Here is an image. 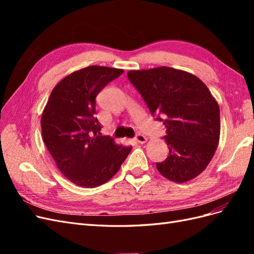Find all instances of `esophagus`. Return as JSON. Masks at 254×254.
I'll return each instance as SVG.
<instances>
[{
  "label": "esophagus",
  "instance_id": "1",
  "mask_svg": "<svg viewBox=\"0 0 254 254\" xmlns=\"http://www.w3.org/2000/svg\"><path fill=\"white\" fill-rule=\"evenodd\" d=\"M134 140H135L137 143L144 144L146 141H147V137H146V136H145V135H143V134H141V133H139V134H136V135H135Z\"/></svg>",
  "mask_w": 254,
  "mask_h": 254
}]
</instances>
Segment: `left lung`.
<instances>
[{
  "label": "left lung",
  "instance_id": "1",
  "mask_svg": "<svg viewBox=\"0 0 254 254\" xmlns=\"http://www.w3.org/2000/svg\"><path fill=\"white\" fill-rule=\"evenodd\" d=\"M127 76L166 129L170 152L156 163L157 170L178 183L195 178L210 163L219 141V107L211 92L196 76L168 66L130 71Z\"/></svg>",
  "mask_w": 254,
  "mask_h": 254
}]
</instances>
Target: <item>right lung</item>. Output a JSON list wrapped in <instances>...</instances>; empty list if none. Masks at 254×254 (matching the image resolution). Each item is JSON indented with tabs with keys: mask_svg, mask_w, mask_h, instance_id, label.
Returning a JSON list of instances; mask_svg holds the SVG:
<instances>
[{
	"mask_svg": "<svg viewBox=\"0 0 254 254\" xmlns=\"http://www.w3.org/2000/svg\"><path fill=\"white\" fill-rule=\"evenodd\" d=\"M124 73L90 65L67 75L53 89L41 118L42 139L58 170L78 187L96 188L118 173L130 146L102 135L96 96Z\"/></svg>",
	"mask_w": 254,
	"mask_h": 254,
	"instance_id": "1",
	"label": "right lung"
}]
</instances>
